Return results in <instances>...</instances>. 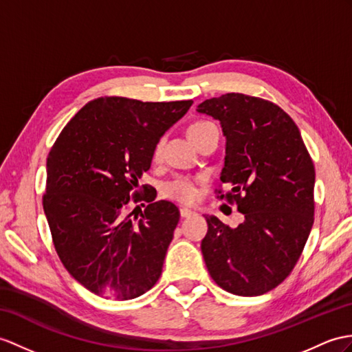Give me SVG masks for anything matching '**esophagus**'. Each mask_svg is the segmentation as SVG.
Returning <instances> with one entry per match:
<instances>
[{
  "label": "esophagus",
  "mask_w": 352,
  "mask_h": 352,
  "mask_svg": "<svg viewBox=\"0 0 352 352\" xmlns=\"http://www.w3.org/2000/svg\"><path fill=\"white\" fill-rule=\"evenodd\" d=\"M192 215H195V212H192V210H190V209H186V208H182V209H181V217H182V218H188V217H192Z\"/></svg>",
  "instance_id": "34e87169"
}]
</instances>
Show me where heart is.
<instances>
[{"instance_id":"obj_1","label":"heart","mask_w":352,"mask_h":352,"mask_svg":"<svg viewBox=\"0 0 352 352\" xmlns=\"http://www.w3.org/2000/svg\"><path fill=\"white\" fill-rule=\"evenodd\" d=\"M212 126H215V124L209 122V121L194 122L188 126V135H190L191 140L195 143L200 139V135L204 134ZM161 144H162V142H158L155 144V148H153V158L160 157ZM162 191H164V194L168 197V199H173V200H176L179 203H184V204L194 203L197 200V197H199V194H200L199 185H197V182H194L190 177L173 179V181H170L164 185V190Z\"/></svg>"}]
</instances>
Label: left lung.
I'll list each match as a JSON object with an SVG mask.
<instances>
[{"instance_id": "1", "label": "left lung", "mask_w": 352, "mask_h": 352, "mask_svg": "<svg viewBox=\"0 0 352 352\" xmlns=\"http://www.w3.org/2000/svg\"><path fill=\"white\" fill-rule=\"evenodd\" d=\"M227 137L217 199L236 204L245 221L230 228L213 215L201 241L210 278L231 294L252 297L293 272L314 226L315 167L296 122L275 102L231 92L203 101Z\"/></svg>"}]
</instances>
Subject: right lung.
Returning <instances> with one entry per match:
<instances>
[{
    "label": "right lung",
    "mask_w": 352,
    "mask_h": 352,
    "mask_svg": "<svg viewBox=\"0 0 352 352\" xmlns=\"http://www.w3.org/2000/svg\"><path fill=\"white\" fill-rule=\"evenodd\" d=\"M191 104L91 100L50 149L43 209L59 260L91 293L130 300L160 279L181 215L153 188L137 186L160 137Z\"/></svg>",
    "instance_id": "obj_1"
}]
</instances>
